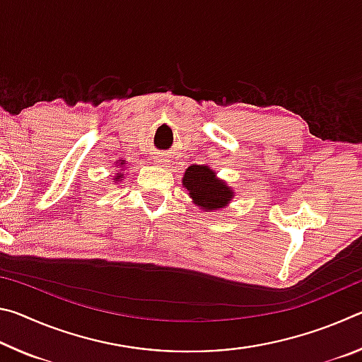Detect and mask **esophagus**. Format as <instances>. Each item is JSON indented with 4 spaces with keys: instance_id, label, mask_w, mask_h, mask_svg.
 <instances>
[{
    "instance_id": "1",
    "label": "esophagus",
    "mask_w": 362,
    "mask_h": 362,
    "mask_svg": "<svg viewBox=\"0 0 362 362\" xmlns=\"http://www.w3.org/2000/svg\"><path fill=\"white\" fill-rule=\"evenodd\" d=\"M156 164H161V166L168 168V164H169V159H166V158H159V159H156Z\"/></svg>"
}]
</instances>
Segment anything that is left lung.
Listing matches in <instances>:
<instances>
[{"label":"left lung","mask_w":362,"mask_h":362,"mask_svg":"<svg viewBox=\"0 0 362 362\" xmlns=\"http://www.w3.org/2000/svg\"><path fill=\"white\" fill-rule=\"evenodd\" d=\"M183 185L189 192L194 204L203 207V209H220L233 196L230 187L223 182L216 179L214 170L207 166H198L193 164L189 166L183 177Z\"/></svg>","instance_id":"1"}]
</instances>
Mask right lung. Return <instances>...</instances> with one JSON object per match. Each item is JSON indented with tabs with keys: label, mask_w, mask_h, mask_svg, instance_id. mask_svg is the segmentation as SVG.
Listing matches in <instances>:
<instances>
[{
	"label": "right lung",
	"mask_w": 362,
	"mask_h": 362,
	"mask_svg": "<svg viewBox=\"0 0 362 362\" xmlns=\"http://www.w3.org/2000/svg\"><path fill=\"white\" fill-rule=\"evenodd\" d=\"M121 164H124V163H121ZM118 177H121V175H118Z\"/></svg>",
	"instance_id": "obj_1"
}]
</instances>
